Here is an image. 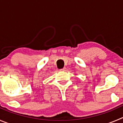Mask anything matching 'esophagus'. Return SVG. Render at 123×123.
<instances>
[{
    "instance_id": "esophagus-1",
    "label": "esophagus",
    "mask_w": 123,
    "mask_h": 123,
    "mask_svg": "<svg viewBox=\"0 0 123 123\" xmlns=\"http://www.w3.org/2000/svg\"><path fill=\"white\" fill-rule=\"evenodd\" d=\"M65 70H66V68L65 67H64L63 68H61V69H60L61 71H65Z\"/></svg>"
}]
</instances>
